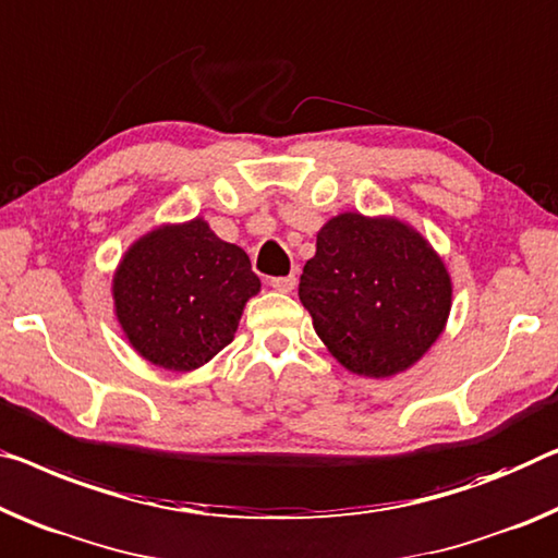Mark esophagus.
Masks as SVG:
<instances>
[{"instance_id": "34e87169", "label": "esophagus", "mask_w": 558, "mask_h": 558, "mask_svg": "<svg viewBox=\"0 0 558 558\" xmlns=\"http://www.w3.org/2000/svg\"><path fill=\"white\" fill-rule=\"evenodd\" d=\"M295 276H282V278H272L270 286L278 290V293H290V290H295Z\"/></svg>"}]
</instances>
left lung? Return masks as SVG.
<instances>
[{"mask_svg": "<svg viewBox=\"0 0 558 558\" xmlns=\"http://www.w3.org/2000/svg\"><path fill=\"white\" fill-rule=\"evenodd\" d=\"M298 295L336 361L368 378L411 368L451 313V278L428 240L361 213L323 226Z\"/></svg>", "mask_w": 558, "mask_h": 558, "instance_id": "left-lung-1", "label": "left lung"}]
</instances>
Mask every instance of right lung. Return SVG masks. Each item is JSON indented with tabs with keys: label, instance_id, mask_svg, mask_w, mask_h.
<instances>
[{
	"label": "right lung",
	"instance_id": "add662e5",
	"mask_svg": "<svg viewBox=\"0 0 558 558\" xmlns=\"http://www.w3.org/2000/svg\"><path fill=\"white\" fill-rule=\"evenodd\" d=\"M257 290L251 257L203 218L147 232L124 253L112 280L114 313L130 345L178 373L199 368L230 343Z\"/></svg>",
	"mask_w": 558,
	"mask_h": 558
}]
</instances>
